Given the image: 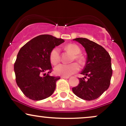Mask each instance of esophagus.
I'll return each instance as SVG.
<instances>
[{"label": "esophagus", "instance_id": "1", "mask_svg": "<svg viewBox=\"0 0 126 126\" xmlns=\"http://www.w3.org/2000/svg\"><path fill=\"white\" fill-rule=\"evenodd\" d=\"M61 78L62 79H68V78H69V76H61Z\"/></svg>", "mask_w": 126, "mask_h": 126}]
</instances>
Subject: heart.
Instances as JSON below:
<instances>
[{"mask_svg":"<svg viewBox=\"0 0 126 126\" xmlns=\"http://www.w3.org/2000/svg\"><path fill=\"white\" fill-rule=\"evenodd\" d=\"M65 50H67L73 55L72 60H75L79 63L82 64L83 59L79 54L81 53V50L76 44H69L65 46ZM60 50L57 47H55L50 53V60L51 64L56 65L60 62ZM79 66L76 63H73L69 64H60L54 68V73L59 76H69L79 70Z\"/></svg>","mask_w":126,"mask_h":126,"instance_id":"b5f03b06","label":"heart"}]
</instances>
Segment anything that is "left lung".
Returning a JSON list of instances; mask_svg holds the SVG:
<instances>
[{"label": "left lung", "mask_w": 126, "mask_h": 126, "mask_svg": "<svg viewBox=\"0 0 126 126\" xmlns=\"http://www.w3.org/2000/svg\"><path fill=\"white\" fill-rule=\"evenodd\" d=\"M73 40L84 47L87 57L80 73L84 77L79 78V84L72 88V91L82 99L94 100L107 90L110 85L112 73L111 57L102 46L87 38H76Z\"/></svg>", "instance_id": "left-lung-1"}]
</instances>
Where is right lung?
<instances>
[{
  "label": "right lung",
  "mask_w": 126,
  "mask_h": 126,
  "mask_svg": "<svg viewBox=\"0 0 126 126\" xmlns=\"http://www.w3.org/2000/svg\"><path fill=\"white\" fill-rule=\"evenodd\" d=\"M64 42L62 38L45 34L32 38L20 49L14 72L17 85L27 97L40 101L53 94L60 78L49 75L52 69L50 53ZM44 72L48 73L43 76Z\"/></svg>",
  "instance_id": "obj_1"
}]
</instances>
